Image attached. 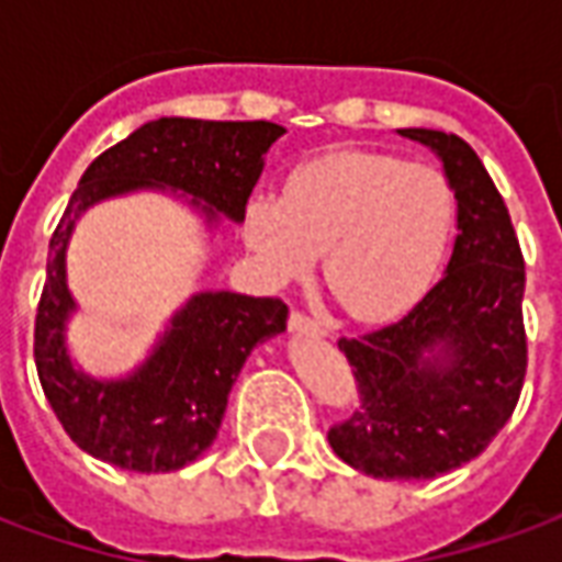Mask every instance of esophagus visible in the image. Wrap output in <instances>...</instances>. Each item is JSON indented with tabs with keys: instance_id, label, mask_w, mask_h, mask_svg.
<instances>
[{
	"instance_id": "34e87169",
	"label": "esophagus",
	"mask_w": 562,
	"mask_h": 562,
	"mask_svg": "<svg viewBox=\"0 0 562 562\" xmlns=\"http://www.w3.org/2000/svg\"><path fill=\"white\" fill-rule=\"evenodd\" d=\"M289 328L292 330H304V334H318V337H325L330 334V325L325 318L318 316H306L304 310H294L292 316H289Z\"/></svg>"
}]
</instances>
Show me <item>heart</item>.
Here are the masks:
<instances>
[{"label":"heart","instance_id":"1","mask_svg":"<svg viewBox=\"0 0 562 562\" xmlns=\"http://www.w3.org/2000/svg\"><path fill=\"white\" fill-rule=\"evenodd\" d=\"M458 195L434 165L340 149L297 165L280 195L244 210L249 249L273 277H297L325 249V282L352 316L389 318L434 285Z\"/></svg>","mask_w":562,"mask_h":562}]
</instances>
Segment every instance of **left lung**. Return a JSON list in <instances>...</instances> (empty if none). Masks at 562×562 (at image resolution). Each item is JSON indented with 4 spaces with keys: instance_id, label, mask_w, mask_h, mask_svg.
<instances>
[{
    "instance_id": "1",
    "label": "left lung",
    "mask_w": 562,
    "mask_h": 562,
    "mask_svg": "<svg viewBox=\"0 0 562 562\" xmlns=\"http://www.w3.org/2000/svg\"><path fill=\"white\" fill-rule=\"evenodd\" d=\"M401 135L442 159L460 234L446 277L406 316L337 340L361 403L330 427L328 442L367 475L434 479L479 458L518 406L527 273L506 201L475 149L436 128Z\"/></svg>"
}]
</instances>
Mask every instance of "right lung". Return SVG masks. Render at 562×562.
<instances>
[{"label":"right lung","mask_w":562,"mask_h":562,"mask_svg":"<svg viewBox=\"0 0 562 562\" xmlns=\"http://www.w3.org/2000/svg\"><path fill=\"white\" fill-rule=\"evenodd\" d=\"M285 128L268 120L222 123L161 116L104 149L80 177L50 237L47 280L35 313V370L56 418L87 454L135 472H171L204 454L220 434L228 391L256 349L285 330L280 297L195 294L135 376L95 382L66 355L63 328L75 301L66 285V244L80 210L138 186H171L210 220H244L265 153Z\"/></svg>","instance_id":"right-lung-1"}]
</instances>
